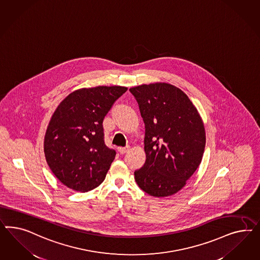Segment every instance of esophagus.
<instances>
[{
  "instance_id": "1",
  "label": "esophagus",
  "mask_w": 260,
  "mask_h": 260,
  "mask_svg": "<svg viewBox=\"0 0 260 260\" xmlns=\"http://www.w3.org/2000/svg\"><path fill=\"white\" fill-rule=\"evenodd\" d=\"M129 150V148L128 147H125V148H122V147H120L118 148V151L121 153V154H125L126 152H127Z\"/></svg>"
}]
</instances>
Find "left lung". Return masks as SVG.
Instances as JSON below:
<instances>
[{
    "mask_svg": "<svg viewBox=\"0 0 260 260\" xmlns=\"http://www.w3.org/2000/svg\"><path fill=\"white\" fill-rule=\"evenodd\" d=\"M145 123L146 162L134 172L137 185L151 197L173 196L200 165L206 145L204 123L180 88L153 83L129 88Z\"/></svg>",
    "mask_w": 260,
    "mask_h": 260,
    "instance_id": "1",
    "label": "left lung"
}]
</instances>
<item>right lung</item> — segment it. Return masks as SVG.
I'll use <instances>...</instances> for the list:
<instances>
[{
  "mask_svg": "<svg viewBox=\"0 0 260 260\" xmlns=\"http://www.w3.org/2000/svg\"><path fill=\"white\" fill-rule=\"evenodd\" d=\"M126 87L80 88L68 95L52 114L44 141L47 165L68 188L86 192L105 179L115 150L104 142L103 120Z\"/></svg>",
  "mask_w": 260,
  "mask_h": 260,
  "instance_id": "right-lung-1",
  "label": "right lung"
}]
</instances>
